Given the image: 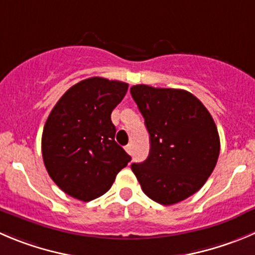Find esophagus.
Wrapping results in <instances>:
<instances>
[{
	"label": "esophagus",
	"mask_w": 255,
	"mask_h": 255,
	"mask_svg": "<svg viewBox=\"0 0 255 255\" xmlns=\"http://www.w3.org/2000/svg\"><path fill=\"white\" fill-rule=\"evenodd\" d=\"M125 150H126V152H128V154H131V152H132V144L126 145Z\"/></svg>",
	"instance_id": "34e87169"
}]
</instances>
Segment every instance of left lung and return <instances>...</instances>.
Returning <instances> with one entry per match:
<instances>
[{"mask_svg":"<svg viewBox=\"0 0 255 255\" xmlns=\"http://www.w3.org/2000/svg\"><path fill=\"white\" fill-rule=\"evenodd\" d=\"M130 93L150 135L149 156L131 170L154 202H181L204 185L217 165V125L202 101L185 90L135 85Z\"/></svg>","mask_w":255,"mask_h":255,"instance_id":"1","label":"left lung"}]
</instances>
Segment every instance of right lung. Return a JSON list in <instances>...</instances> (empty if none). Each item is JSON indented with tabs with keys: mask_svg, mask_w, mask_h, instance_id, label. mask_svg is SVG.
Returning a JSON list of instances; mask_svg holds the SVG:
<instances>
[{
	"mask_svg": "<svg viewBox=\"0 0 255 255\" xmlns=\"http://www.w3.org/2000/svg\"><path fill=\"white\" fill-rule=\"evenodd\" d=\"M126 82L90 77L70 87L43 126L42 157L55 184L90 202L105 194L131 156L115 141L111 113L128 91Z\"/></svg>",
	"mask_w": 255,
	"mask_h": 255,
	"instance_id": "right-lung-1",
	"label": "right lung"
}]
</instances>
